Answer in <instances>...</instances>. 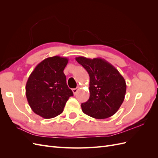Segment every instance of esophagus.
Returning a JSON list of instances; mask_svg holds the SVG:
<instances>
[{
    "label": "esophagus",
    "mask_w": 158,
    "mask_h": 158,
    "mask_svg": "<svg viewBox=\"0 0 158 158\" xmlns=\"http://www.w3.org/2000/svg\"><path fill=\"white\" fill-rule=\"evenodd\" d=\"M78 89H79V87H77L76 88H74V89H73V94H74V95H75L76 93H77Z\"/></svg>",
    "instance_id": "34e87169"
}]
</instances>
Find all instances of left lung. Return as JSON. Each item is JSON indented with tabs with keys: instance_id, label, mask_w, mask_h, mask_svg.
<instances>
[{
	"instance_id": "obj_1",
	"label": "left lung",
	"mask_w": 158,
	"mask_h": 158,
	"mask_svg": "<svg viewBox=\"0 0 158 158\" xmlns=\"http://www.w3.org/2000/svg\"><path fill=\"white\" fill-rule=\"evenodd\" d=\"M89 76V98L81 104L82 111L98 119L111 117L120 108L126 94L125 79L114 66L102 58H76Z\"/></svg>"
}]
</instances>
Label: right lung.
<instances>
[{
  "mask_svg": "<svg viewBox=\"0 0 158 158\" xmlns=\"http://www.w3.org/2000/svg\"><path fill=\"white\" fill-rule=\"evenodd\" d=\"M69 59L55 56L38 64L28 78L26 94L32 111L44 118L63 113L73 92L66 84L63 70Z\"/></svg>",
  "mask_w": 158,
  "mask_h": 158,
  "instance_id": "obj_1",
  "label": "right lung"
}]
</instances>
